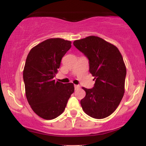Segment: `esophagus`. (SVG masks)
Wrapping results in <instances>:
<instances>
[{
	"instance_id": "esophagus-1",
	"label": "esophagus",
	"mask_w": 146,
	"mask_h": 146,
	"mask_svg": "<svg viewBox=\"0 0 146 146\" xmlns=\"http://www.w3.org/2000/svg\"><path fill=\"white\" fill-rule=\"evenodd\" d=\"M74 88L76 90V89H78L79 88H80V86H79V85H74Z\"/></svg>"
}]
</instances>
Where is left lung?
I'll list each match as a JSON object with an SVG mask.
<instances>
[{
	"mask_svg": "<svg viewBox=\"0 0 146 146\" xmlns=\"http://www.w3.org/2000/svg\"><path fill=\"white\" fill-rule=\"evenodd\" d=\"M73 44L88 59L95 80L93 88L83 87L86 93L80 101L83 110L91 117H106L115 110L125 93L127 70L122 55L115 46L95 36Z\"/></svg>",
	"mask_w": 146,
	"mask_h": 146,
	"instance_id": "obj_1",
	"label": "left lung"
}]
</instances>
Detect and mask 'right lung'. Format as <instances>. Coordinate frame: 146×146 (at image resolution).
Masks as SVG:
<instances>
[{"label":"right lung","instance_id":"right-lung-1","mask_svg":"<svg viewBox=\"0 0 146 146\" xmlns=\"http://www.w3.org/2000/svg\"><path fill=\"white\" fill-rule=\"evenodd\" d=\"M71 44L58 38L48 39L31 49L27 57L23 70L26 97L33 110L44 119L60 115L74 91L72 83L54 80Z\"/></svg>","mask_w":146,"mask_h":146}]
</instances>
